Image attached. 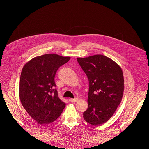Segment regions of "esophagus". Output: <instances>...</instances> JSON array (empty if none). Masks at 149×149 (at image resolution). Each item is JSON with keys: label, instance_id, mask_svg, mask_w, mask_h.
<instances>
[{"label": "esophagus", "instance_id": "34e87169", "mask_svg": "<svg viewBox=\"0 0 149 149\" xmlns=\"http://www.w3.org/2000/svg\"><path fill=\"white\" fill-rule=\"evenodd\" d=\"M69 101H70V102H71V103H76V102H77L78 98H70L69 100Z\"/></svg>", "mask_w": 149, "mask_h": 149}]
</instances>
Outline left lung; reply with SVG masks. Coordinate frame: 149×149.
<instances>
[{
	"label": "left lung",
	"instance_id": "8db88e82",
	"mask_svg": "<svg viewBox=\"0 0 149 149\" xmlns=\"http://www.w3.org/2000/svg\"><path fill=\"white\" fill-rule=\"evenodd\" d=\"M89 80L88 108L84 120L93 126L106 123L120 105L124 92V77L121 68L103 55L77 58Z\"/></svg>",
	"mask_w": 149,
	"mask_h": 149
}]
</instances>
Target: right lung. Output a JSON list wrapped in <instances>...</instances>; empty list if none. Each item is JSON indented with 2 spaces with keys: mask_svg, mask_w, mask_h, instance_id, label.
Wrapping results in <instances>:
<instances>
[{
  "mask_svg": "<svg viewBox=\"0 0 149 149\" xmlns=\"http://www.w3.org/2000/svg\"><path fill=\"white\" fill-rule=\"evenodd\" d=\"M69 59L54 54H45L31 60L22 69L19 83L21 103L38 124L57 120L66 106L58 97L54 79L58 69Z\"/></svg>",
  "mask_w": 149,
  "mask_h": 149,
  "instance_id": "1",
  "label": "right lung"
}]
</instances>
